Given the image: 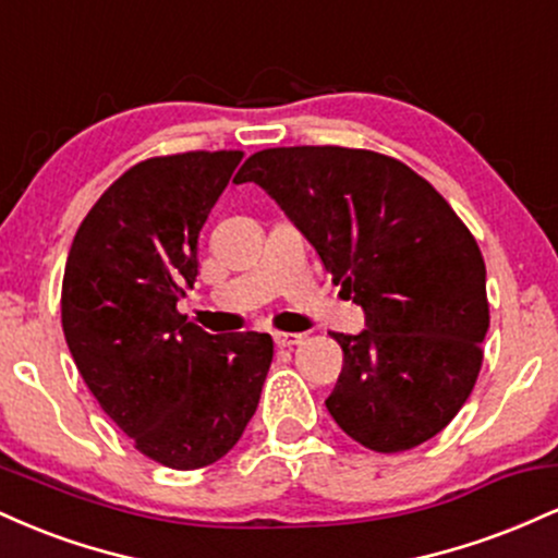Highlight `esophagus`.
I'll return each instance as SVG.
<instances>
[{
    "mask_svg": "<svg viewBox=\"0 0 558 558\" xmlns=\"http://www.w3.org/2000/svg\"><path fill=\"white\" fill-rule=\"evenodd\" d=\"M301 341H304L301 332H275V343H278L280 349H291V345H299Z\"/></svg>",
    "mask_w": 558,
    "mask_h": 558,
    "instance_id": "1",
    "label": "esophagus"
}]
</instances>
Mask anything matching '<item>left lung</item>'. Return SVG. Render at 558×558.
Returning <instances> with one entry per match:
<instances>
[{
	"instance_id": "1",
	"label": "left lung",
	"mask_w": 558,
	"mask_h": 558,
	"mask_svg": "<svg viewBox=\"0 0 558 558\" xmlns=\"http://www.w3.org/2000/svg\"><path fill=\"white\" fill-rule=\"evenodd\" d=\"M248 181L364 310L360 336L330 332L343 349L325 401L338 427L380 453L438 435L475 388L490 325L475 235L425 178L377 151L262 149L233 178Z\"/></svg>"
}]
</instances>
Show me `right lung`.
Listing matches in <instances>:
<instances>
[{"label": "right lung", "mask_w": 558, "mask_h": 558, "mask_svg": "<svg viewBox=\"0 0 558 558\" xmlns=\"http://www.w3.org/2000/svg\"><path fill=\"white\" fill-rule=\"evenodd\" d=\"M243 151L133 165L83 217L62 278V330L99 407L144 457L198 470L239 444L272 362L267 332L213 336L178 301L198 275V230Z\"/></svg>", "instance_id": "right-lung-1"}]
</instances>
